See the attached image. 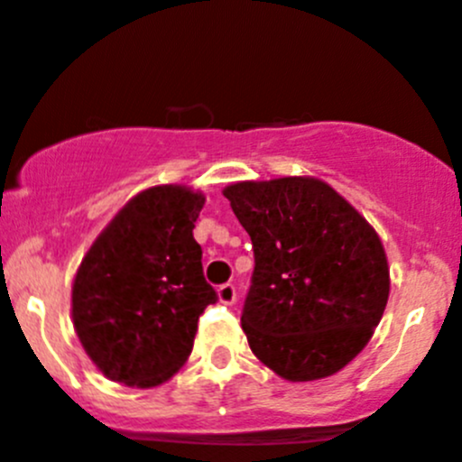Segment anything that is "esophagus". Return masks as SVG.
<instances>
[{"mask_svg":"<svg viewBox=\"0 0 462 462\" xmlns=\"http://www.w3.org/2000/svg\"><path fill=\"white\" fill-rule=\"evenodd\" d=\"M217 295L223 304H235V300H236L235 284H230V282H227V284H221L217 289Z\"/></svg>","mask_w":462,"mask_h":462,"instance_id":"1","label":"esophagus"}]
</instances>
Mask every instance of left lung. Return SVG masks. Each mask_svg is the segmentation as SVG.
I'll use <instances>...</instances> for the list:
<instances>
[{"label": "left lung", "mask_w": 462, "mask_h": 462, "mask_svg": "<svg viewBox=\"0 0 462 462\" xmlns=\"http://www.w3.org/2000/svg\"><path fill=\"white\" fill-rule=\"evenodd\" d=\"M223 196L254 250L241 313L250 350L289 382L343 370L373 338L391 291L374 227L318 178L235 182Z\"/></svg>", "instance_id": "obj_1"}]
</instances>
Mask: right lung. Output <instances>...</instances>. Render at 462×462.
Masks as SVG:
<instances>
[{
    "instance_id": "add662e5",
    "label": "right lung",
    "mask_w": 462,
    "mask_h": 462,
    "mask_svg": "<svg viewBox=\"0 0 462 462\" xmlns=\"http://www.w3.org/2000/svg\"><path fill=\"white\" fill-rule=\"evenodd\" d=\"M203 205L205 196L185 185L140 191L80 262L71 286L74 329L112 382L160 386L191 355L199 316L218 300L194 239Z\"/></svg>"
}]
</instances>
